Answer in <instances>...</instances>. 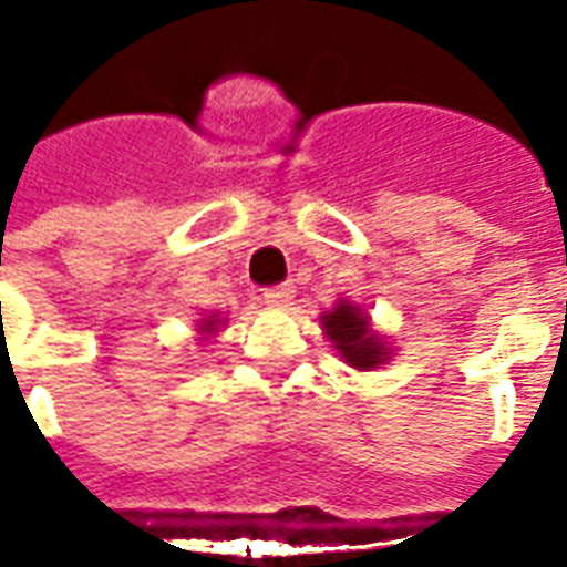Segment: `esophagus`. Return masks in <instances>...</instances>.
Segmentation results:
<instances>
[{"label": "esophagus", "instance_id": "obj_1", "mask_svg": "<svg viewBox=\"0 0 567 567\" xmlns=\"http://www.w3.org/2000/svg\"><path fill=\"white\" fill-rule=\"evenodd\" d=\"M291 300H293V285L291 282H282V285H274V288H265L267 306L285 309V306H288Z\"/></svg>", "mask_w": 567, "mask_h": 567}]
</instances>
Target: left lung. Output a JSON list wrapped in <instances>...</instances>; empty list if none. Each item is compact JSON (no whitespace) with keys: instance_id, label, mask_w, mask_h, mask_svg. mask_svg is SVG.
Returning a JSON list of instances; mask_svg holds the SVG:
<instances>
[{"instance_id":"obj_1","label":"left lung","mask_w":567,"mask_h":567,"mask_svg":"<svg viewBox=\"0 0 567 567\" xmlns=\"http://www.w3.org/2000/svg\"><path fill=\"white\" fill-rule=\"evenodd\" d=\"M323 329H327L329 341L336 344L338 353L359 371L377 368L388 359L385 344L371 332V323L362 315V309H355L350 302H338L336 309L323 315Z\"/></svg>"}]
</instances>
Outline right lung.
<instances>
[{
    "label": "right lung",
    "mask_w": 567,
    "mask_h": 567,
    "mask_svg": "<svg viewBox=\"0 0 567 567\" xmlns=\"http://www.w3.org/2000/svg\"><path fill=\"white\" fill-rule=\"evenodd\" d=\"M214 327H217V315H212L208 320H203V332H214Z\"/></svg>",
    "instance_id": "obj_1"
}]
</instances>
